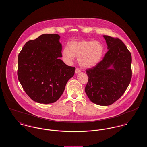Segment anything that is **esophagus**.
Masks as SVG:
<instances>
[{
  "label": "esophagus",
  "instance_id": "34e87169",
  "mask_svg": "<svg viewBox=\"0 0 147 147\" xmlns=\"http://www.w3.org/2000/svg\"><path fill=\"white\" fill-rule=\"evenodd\" d=\"M80 72V70L79 68H76V70H75L76 74H78V73H79Z\"/></svg>",
  "mask_w": 147,
  "mask_h": 147
}]
</instances>
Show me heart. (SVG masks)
<instances>
[{
	"mask_svg": "<svg viewBox=\"0 0 147 147\" xmlns=\"http://www.w3.org/2000/svg\"><path fill=\"white\" fill-rule=\"evenodd\" d=\"M104 48L101 42L95 41H73L63 50V56L68 61L78 57L79 65L85 68H91L98 64L104 55Z\"/></svg>",
	"mask_w": 147,
	"mask_h": 147,
	"instance_id": "1",
	"label": "heart"
}]
</instances>
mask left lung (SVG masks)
I'll use <instances>...</instances> for the list:
<instances>
[{
  "mask_svg": "<svg viewBox=\"0 0 147 147\" xmlns=\"http://www.w3.org/2000/svg\"><path fill=\"white\" fill-rule=\"evenodd\" d=\"M103 37L109 50L101 61L86 70L89 80L85 91L93 103L108 106L122 96L130 83L132 56L121 40Z\"/></svg>",
  "mask_w": 147,
  "mask_h": 147,
  "instance_id": "left-lung-1",
  "label": "left lung"
}]
</instances>
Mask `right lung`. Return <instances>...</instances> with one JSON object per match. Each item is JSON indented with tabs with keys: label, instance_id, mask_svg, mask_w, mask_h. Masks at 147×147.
Segmentation results:
<instances>
[{
	"label": "right lung",
	"instance_id": "1",
	"mask_svg": "<svg viewBox=\"0 0 147 147\" xmlns=\"http://www.w3.org/2000/svg\"><path fill=\"white\" fill-rule=\"evenodd\" d=\"M57 34H43L26 42L18 56V79L23 89L35 102H56L63 94L75 67L62 57V44Z\"/></svg>",
	"mask_w": 147,
	"mask_h": 147
}]
</instances>
